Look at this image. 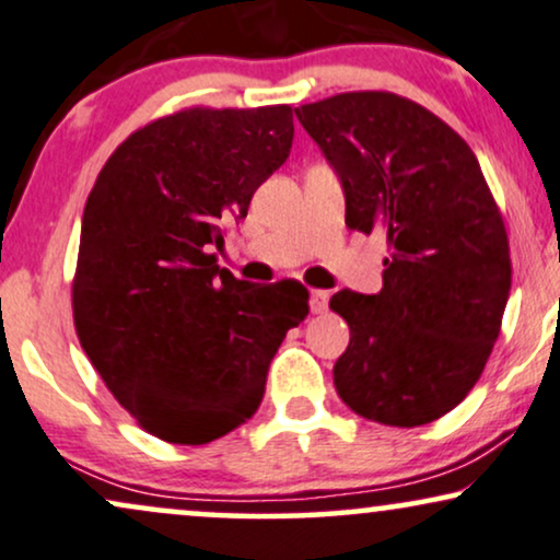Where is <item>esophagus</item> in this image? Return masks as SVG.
Returning <instances> with one entry per match:
<instances>
[{
    "instance_id": "34e87169",
    "label": "esophagus",
    "mask_w": 560,
    "mask_h": 560,
    "mask_svg": "<svg viewBox=\"0 0 560 560\" xmlns=\"http://www.w3.org/2000/svg\"><path fill=\"white\" fill-rule=\"evenodd\" d=\"M329 306V291H312V312L324 314Z\"/></svg>"
}]
</instances>
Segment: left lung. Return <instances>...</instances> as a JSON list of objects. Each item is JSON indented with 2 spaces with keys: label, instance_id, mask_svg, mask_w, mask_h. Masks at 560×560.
Wrapping results in <instances>:
<instances>
[{
  "label": "left lung",
  "instance_id": "obj_1",
  "mask_svg": "<svg viewBox=\"0 0 560 560\" xmlns=\"http://www.w3.org/2000/svg\"><path fill=\"white\" fill-rule=\"evenodd\" d=\"M345 189V225L389 244L376 295L335 293L350 327L337 395L361 418L416 428L478 384L512 291L506 225L480 163L420 103L358 90L295 108Z\"/></svg>",
  "mask_w": 560,
  "mask_h": 560
}]
</instances>
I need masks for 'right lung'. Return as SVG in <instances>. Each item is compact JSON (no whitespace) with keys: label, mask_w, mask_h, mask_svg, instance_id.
Segmentation results:
<instances>
[{"label":"right lung","mask_w":560,"mask_h":560,"mask_svg":"<svg viewBox=\"0 0 560 560\" xmlns=\"http://www.w3.org/2000/svg\"><path fill=\"white\" fill-rule=\"evenodd\" d=\"M293 108L195 106L114 150L82 212L72 316L124 410L168 444H210L246 423L308 291L215 265L228 223L291 155Z\"/></svg>","instance_id":"1"}]
</instances>
